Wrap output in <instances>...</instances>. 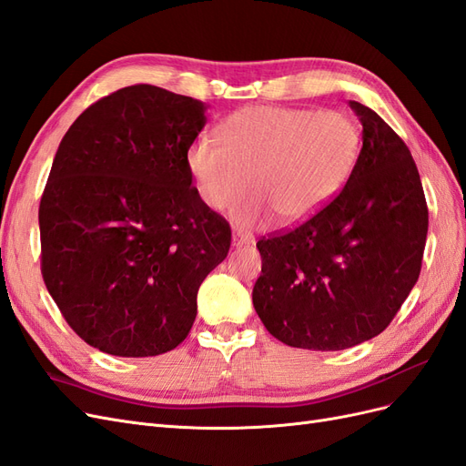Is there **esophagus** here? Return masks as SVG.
I'll return each instance as SVG.
<instances>
[{
	"label": "esophagus",
	"instance_id": "34e87169",
	"mask_svg": "<svg viewBox=\"0 0 466 466\" xmlns=\"http://www.w3.org/2000/svg\"><path fill=\"white\" fill-rule=\"evenodd\" d=\"M248 243H250V237L248 235L238 233V231L233 233V247H243V245H248Z\"/></svg>",
	"mask_w": 466,
	"mask_h": 466
}]
</instances>
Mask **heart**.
<instances>
[{
  "label": "heart",
  "mask_w": 466,
  "mask_h": 466,
  "mask_svg": "<svg viewBox=\"0 0 466 466\" xmlns=\"http://www.w3.org/2000/svg\"><path fill=\"white\" fill-rule=\"evenodd\" d=\"M214 137H196L188 171L204 204L228 209L245 190L255 196L231 211L238 228L272 216L298 223L315 216L342 190L361 151L356 118L338 110L257 105L237 110Z\"/></svg>",
  "instance_id": "b5f03b06"
}]
</instances>
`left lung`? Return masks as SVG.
I'll use <instances>...</instances> for the list:
<instances>
[{
    "label": "left lung",
    "mask_w": 466,
    "mask_h": 466,
    "mask_svg": "<svg viewBox=\"0 0 466 466\" xmlns=\"http://www.w3.org/2000/svg\"><path fill=\"white\" fill-rule=\"evenodd\" d=\"M363 146L342 192L299 228L260 238L252 289L266 330L336 351L383 332L420 276L428 206L416 163L375 110L350 101Z\"/></svg>",
    "instance_id": "obj_1"
}]
</instances>
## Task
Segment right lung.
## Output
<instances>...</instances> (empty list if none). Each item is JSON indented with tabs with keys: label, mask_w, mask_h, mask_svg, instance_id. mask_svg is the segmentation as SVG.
<instances>
[{
	"label": "right lung",
	"mask_w": 466,
	"mask_h": 466,
	"mask_svg": "<svg viewBox=\"0 0 466 466\" xmlns=\"http://www.w3.org/2000/svg\"><path fill=\"white\" fill-rule=\"evenodd\" d=\"M206 103L130 86L91 105L56 151L38 208L42 278L74 332L118 358L177 348L231 229L192 187Z\"/></svg>",
	"instance_id": "right-lung-1"
}]
</instances>
